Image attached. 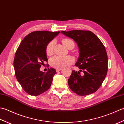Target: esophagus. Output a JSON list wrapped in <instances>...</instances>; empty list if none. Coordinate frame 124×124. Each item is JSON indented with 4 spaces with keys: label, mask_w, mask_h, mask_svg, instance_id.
<instances>
[{
    "label": "esophagus",
    "mask_w": 124,
    "mask_h": 124,
    "mask_svg": "<svg viewBox=\"0 0 124 124\" xmlns=\"http://www.w3.org/2000/svg\"><path fill=\"white\" fill-rule=\"evenodd\" d=\"M62 69V68H61V69H56V71L57 72H59V71H60Z\"/></svg>",
    "instance_id": "obj_1"
}]
</instances>
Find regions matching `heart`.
<instances>
[{"label": "heart", "mask_w": 124, "mask_h": 124, "mask_svg": "<svg viewBox=\"0 0 124 124\" xmlns=\"http://www.w3.org/2000/svg\"><path fill=\"white\" fill-rule=\"evenodd\" d=\"M62 43L68 49L70 48L71 46H73V47L75 46L74 42L68 38L63 39ZM54 45L55 41L52 40L49 42L46 45V54L48 56H51L53 54ZM73 62H74V59L71 56H62L56 55L52 57L49 61L51 66L56 69H61V68L67 67L72 64Z\"/></svg>", "instance_id": "obj_1"}]
</instances>
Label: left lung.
Listing matches in <instances>:
<instances>
[{
  "mask_svg": "<svg viewBox=\"0 0 124 124\" xmlns=\"http://www.w3.org/2000/svg\"><path fill=\"white\" fill-rule=\"evenodd\" d=\"M61 32L78 44L79 57L75 66L84 73L81 76L80 72L72 71L68 79L69 88L80 96L94 93L101 86L108 71V56L104 45L90 31L73 30Z\"/></svg>",
  "mask_w": 124,
  "mask_h": 124,
  "instance_id": "1",
  "label": "left lung"
}]
</instances>
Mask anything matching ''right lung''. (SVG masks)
<instances>
[{"instance_id": "obj_1", "label": "right lung", "mask_w": 124, "mask_h": 124, "mask_svg": "<svg viewBox=\"0 0 124 124\" xmlns=\"http://www.w3.org/2000/svg\"><path fill=\"white\" fill-rule=\"evenodd\" d=\"M58 32L33 31L26 36L16 51L14 67L18 83L28 94L37 96L50 88L56 71L49 69L46 73L40 68L47 62L46 47L58 35Z\"/></svg>"}]
</instances>
